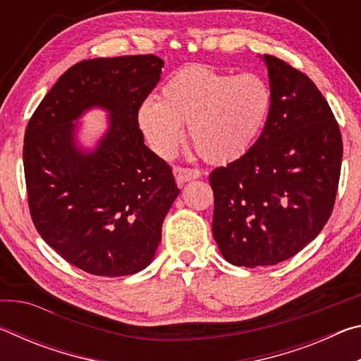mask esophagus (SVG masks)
<instances>
[{
  "label": "esophagus",
  "instance_id": "34e87169",
  "mask_svg": "<svg viewBox=\"0 0 361 361\" xmlns=\"http://www.w3.org/2000/svg\"><path fill=\"white\" fill-rule=\"evenodd\" d=\"M173 175H175L176 183H178V185H183V183L191 181V180L199 178V176H202V170L176 166V167H173Z\"/></svg>",
  "mask_w": 361,
  "mask_h": 361
}]
</instances>
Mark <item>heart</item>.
Masks as SVG:
<instances>
[{
	"label": "heart",
	"mask_w": 361,
	"mask_h": 361,
	"mask_svg": "<svg viewBox=\"0 0 361 361\" xmlns=\"http://www.w3.org/2000/svg\"><path fill=\"white\" fill-rule=\"evenodd\" d=\"M272 106L267 81L256 73L219 71L189 65L164 84L161 100L148 99L138 109V124L152 151L170 157L189 140L200 157L226 164L242 157L259 138Z\"/></svg>",
	"instance_id": "heart-1"
}]
</instances>
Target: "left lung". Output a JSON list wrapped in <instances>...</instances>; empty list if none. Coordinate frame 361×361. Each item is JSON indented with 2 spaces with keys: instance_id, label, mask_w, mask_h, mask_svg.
<instances>
[{
  "instance_id": "obj_1",
  "label": "left lung",
  "mask_w": 361,
  "mask_h": 361,
  "mask_svg": "<svg viewBox=\"0 0 361 361\" xmlns=\"http://www.w3.org/2000/svg\"><path fill=\"white\" fill-rule=\"evenodd\" d=\"M272 106L242 157L210 173L213 237L234 266H272L320 234L338 192V121L302 71L264 54Z\"/></svg>"
}]
</instances>
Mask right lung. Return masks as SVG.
<instances>
[{"label": "right lung", "instance_id": "right-lung-1", "mask_svg": "<svg viewBox=\"0 0 361 361\" xmlns=\"http://www.w3.org/2000/svg\"><path fill=\"white\" fill-rule=\"evenodd\" d=\"M162 65L152 54L84 60L60 76L28 121L23 170L35 228L65 261L94 276L148 266L180 194L172 167L138 127ZM92 106L112 113L110 127L97 150L82 153L72 121Z\"/></svg>", "mask_w": 361, "mask_h": 361}]
</instances>
